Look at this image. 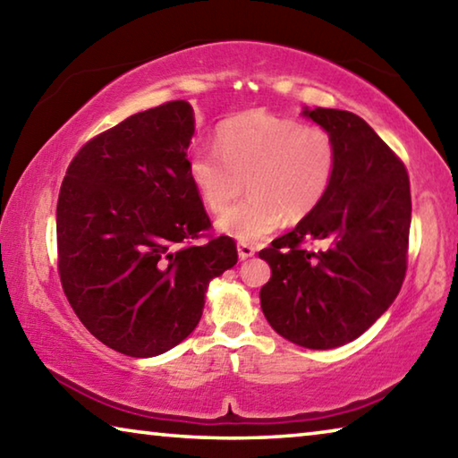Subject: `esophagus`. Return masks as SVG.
<instances>
[{"label": "esophagus", "instance_id": "esophagus-1", "mask_svg": "<svg viewBox=\"0 0 458 458\" xmlns=\"http://www.w3.org/2000/svg\"><path fill=\"white\" fill-rule=\"evenodd\" d=\"M254 246H250V244H246V242H238V257H240V260H248L250 257H254Z\"/></svg>", "mask_w": 458, "mask_h": 458}]
</instances>
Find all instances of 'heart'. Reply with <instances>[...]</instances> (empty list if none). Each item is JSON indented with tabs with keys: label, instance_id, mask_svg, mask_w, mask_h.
<instances>
[{
	"label": "heart",
	"instance_id": "obj_1",
	"mask_svg": "<svg viewBox=\"0 0 458 458\" xmlns=\"http://www.w3.org/2000/svg\"><path fill=\"white\" fill-rule=\"evenodd\" d=\"M216 146L196 147L188 172L212 214L227 210L244 187L253 191L218 222L224 234L240 242H257L283 220H303L321 204L337 167V145L327 129L267 111L224 121Z\"/></svg>",
	"mask_w": 458,
	"mask_h": 458
}]
</instances>
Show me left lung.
Listing matches in <instances>:
<instances>
[{
  "instance_id": "left-lung-1",
  "label": "left lung",
  "mask_w": 458,
  "mask_h": 458,
  "mask_svg": "<svg viewBox=\"0 0 458 458\" xmlns=\"http://www.w3.org/2000/svg\"><path fill=\"white\" fill-rule=\"evenodd\" d=\"M337 145L321 204L259 252L273 276L260 289L273 329L309 350L350 344L394 303L408 268L410 180L402 159L350 111H305ZM321 242L324 248L305 249Z\"/></svg>"
}]
</instances>
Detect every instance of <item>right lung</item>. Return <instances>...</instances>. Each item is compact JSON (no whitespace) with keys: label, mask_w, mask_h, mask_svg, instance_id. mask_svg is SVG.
<instances>
[{"label":"right lung","mask_w":458,"mask_h":458,"mask_svg":"<svg viewBox=\"0 0 458 458\" xmlns=\"http://www.w3.org/2000/svg\"><path fill=\"white\" fill-rule=\"evenodd\" d=\"M191 135L185 100L147 108L84 143L60 185L62 289L84 327L131 358L182 344L208 283L238 262L234 240L210 234L191 183Z\"/></svg>","instance_id":"obj_1"}]
</instances>
